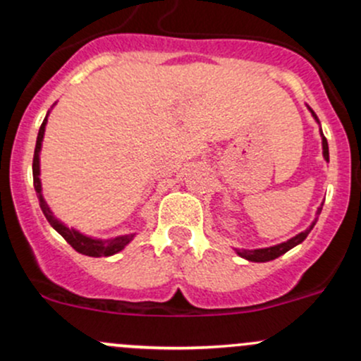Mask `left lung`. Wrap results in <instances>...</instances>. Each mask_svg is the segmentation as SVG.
<instances>
[{"mask_svg": "<svg viewBox=\"0 0 361 361\" xmlns=\"http://www.w3.org/2000/svg\"><path fill=\"white\" fill-rule=\"evenodd\" d=\"M309 111H311V115L314 116L316 122L319 123V120H318V116H316V113L312 111L311 108H309ZM319 133H322V129H319ZM322 147H323V157H325L326 162H329V143H326V137L323 136V133H322ZM319 213H322V206L318 207V213H316V214H319ZM316 220H318V218H316ZM316 220L312 221L311 225H309V228H305L304 232H300V234H297V235H295V238L288 239V241L281 243V245L271 246V248H258V250H235V253H238L239 257L246 258V260H250V262H269V260H274V258L281 257V255H285L286 251L292 250L293 246L300 245V243L304 241L305 238H307L309 232L312 231V227H314V225H316Z\"/></svg>", "mask_w": 361, "mask_h": 361, "instance_id": "obj_1", "label": "left lung"}]
</instances>
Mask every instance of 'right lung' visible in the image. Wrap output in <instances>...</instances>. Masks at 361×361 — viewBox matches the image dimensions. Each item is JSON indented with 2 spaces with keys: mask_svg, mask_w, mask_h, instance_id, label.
I'll return each instance as SVG.
<instances>
[{
  "mask_svg": "<svg viewBox=\"0 0 361 361\" xmlns=\"http://www.w3.org/2000/svg\"><path fill=\"white\" fill-rule=\"evenodd\" d=\"M50 113V111H49ZM49 113H47L45 120H43L42 127L38 130V137H36V148H35V157H32V183H35L36 195L39 199V207H42L43 214L49 220V224L63 235L64 239L73 246L78 253L87 255V257H111V255L118 253L129 245L134 239L136 234H126V235H116L111 239H96L89 238V235L82 234L76 228H69L68 225H64L59 218H56V214L52 213V209L49 207L45 199L42 194V180H39V152H42V143L43 136H45V127H47V118H49Z\"/></svg>",
  "mask_w": 361,
  "mask_h": 361,
  "instance_id": "1",
  "label": "right lung"
}]
</instances>
